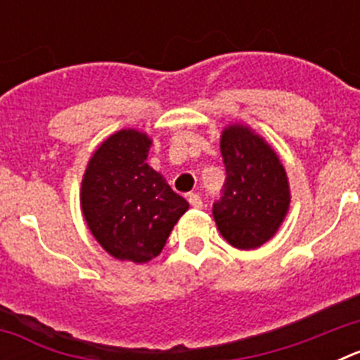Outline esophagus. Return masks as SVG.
Segmentation results:
<instances>
[{
	"instance_id": "34e87169",
	"label": "esophagus",
	"mask_w": 360,
	"mask_h": 360,
	"mask_svg": "<svg viewBox=\"0 0 360 360\" xmlns=\"http://www.w3.org/2000/svg\"><path fill=\"white\" fill-rule=\"evenodd\" d=\"M189 203L193 205L195 209H202L203 207V202H202V196L196 195V193H193V195H189Z\"/></svg>"
}]
</instances>
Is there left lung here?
<instances>
[{
  "label": "left lung",
  "instance_id": "left-lung-1",
  "mask_svg": "<svg viewBox=\"0 0 360 360\" xmlns=\"http://www.w3.org/2000/svg\"><path fill=\"white\" fill-rule=\"evenodd\" d=\"M224 196L212 205L219 234L236 249L250 250L274 238L290 209L287 171L272 146L245 124L221 131Z\"/></svg>",
  "mask_w": 360,
  "mask_h": 360
}]
</instances>
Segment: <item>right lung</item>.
<instances>
[{
    "mask_svg": "<svg viewBox=\"0 0 360 360\" xmlns=\"http://www.w3.org/2000/svg\"><path fill=\"white\" fill-rule=\"evenodd\" d=\"M151 136L139 129L110 135L88 160L81 209L98 245L120 262L148 263L164 249L189 209L160 173L148 164Z\"/></svg>",
    "mask_w": 360,
    "mask_h": 360,
    "instance_id": "1",
    "label": "right lung"
}]
</instances>
